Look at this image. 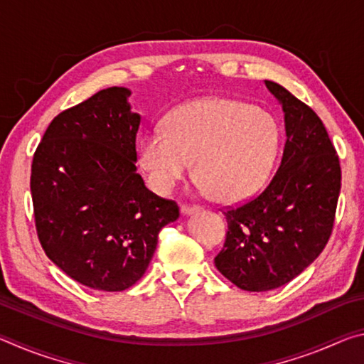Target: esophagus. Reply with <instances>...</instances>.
Wrapping results in <instances>:
<instances>
[{
  "label": "esophagus",
  "mask_w": 364,
  "mask_h": 364,
  "mask_svg": "<svg viewBox=\"0 0 364 364\" xmlns=\"http://www.w3.org/2000/svg\"><path fill=\"white\" fill-rule=\"evenodd\" d=\"M199 210H200V207H197V205H188V204L181 205V213L183 215H191V213L199 212Z\"/></svg>",
  "instance_id": "1"
}]
</instances>
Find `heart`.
<instances>
[{
	"instance_id": "obj_1",
	"label": "heart",
	"mask_w": 364,
	"mask_h": 364,
	"mask_svg": "<svg viewBox=\"0 0 364 364\" xmlns=\"http://www.w3.org/2000/svg\"><path fill=\"white\" fill-rule=\"evenodd\" d=\"M279 149L273 115L242 101L202 97L175 109L165 128L147 130L138 160L159 194L170 193L196 162L202 189L220 202H239L268 180Z\"/></svg>"
}]
</instances>
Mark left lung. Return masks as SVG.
I'll return each instance as SVG.
<instances>
[{"mask_svg": "<svg viewBox=\"0 0 364 364\" xmlns=\"http://www.w3.org/2000/svg\"><path fill=\"white\" fill-rule=\"evenodd\" d=\"M264 85L284 110L279 168L260 194L228 208V231L215 267L249 292L281 287L328 244L341 193V164L323 122L281 85Z\"/></svg>", "mask_w": 364, "mask_h": 364, "instance_id": "8db88e82", "label": "left lung"}]
</instances>
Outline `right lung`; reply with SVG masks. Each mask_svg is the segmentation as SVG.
Returning <instances> with one entry per match:
<instances>
[{
    "instance_id": "1",
    "label": "right lung",
    "mask_w": 364,
    "mask_h": 364,
    "mask_svg": "<svg viewBox=\"0 0 364 364\" xmlns=\"http://www.w3.org/2000/svg\"><path fill=\"white\" fill-rule=\"evenodd\" d=\"M130 95L112 86L54 117L30 176L45 254L73 281L104 292L141 279L159 231L180 217L176 202L151 193L136 173L141 117Z\"/></svg>"
}]
</instances>
